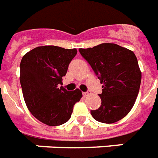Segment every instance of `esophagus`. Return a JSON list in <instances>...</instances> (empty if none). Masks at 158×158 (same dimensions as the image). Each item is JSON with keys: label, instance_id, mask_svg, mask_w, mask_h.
I'll return each instance as SVG.
<instances>
[{"label": "esophagus", "instance_id": "esophagus-1", "mask_svg": "<svg viewBox=\"0 0 158 158\" xmlns=\"http://www.w3.org/2000/svg\"><path fill=\"white\" fill-rule=\"evenodd\" d=\"M90 94H91L90 92H84V93H83V95H84L85 97L89 96V95H90Z\"/></svg>", "mask_w": 158, "mask_h": 158}]
</instances>
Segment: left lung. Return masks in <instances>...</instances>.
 Segmentation results:
<instances>
[{
    "instance_id": "obj_1",
    "label": "left lung",
    "mask_w": 158,
    "mask_h": 158,
    "mask_svg": "<svg viewBox=\"0 0 158 158\" xmlns=\"http://www.w3.org/2000/svg\"><path fill=\"white\" fill-rule=\"evenodd\" d=\"M102 85L101 106L90 110L94 120L111 124L131 111L139 93L141 73L135 53L115 43L79 48Z\"/></svg>"
}]
</instances>
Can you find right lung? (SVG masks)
Here are the masks:
<instances>
[{"mask_svg":"<svg viewBox=\"0 0 158 158\" xmlns=\"http://www.w3.org/2000/svg\"><path fill=\"white\" fill-rule=\"evenodd\" d=\"M77 54L75 48L42 46L27 52L20 64V82L27 108L35 118L48 126H60L71 117L80 100L79 89L68 91L62 85L68 68Z\"/></svg>","mask_w":158,"mask_h":158,"instance_id":"right-lung-1","label":"right lung"}]
</instances>
